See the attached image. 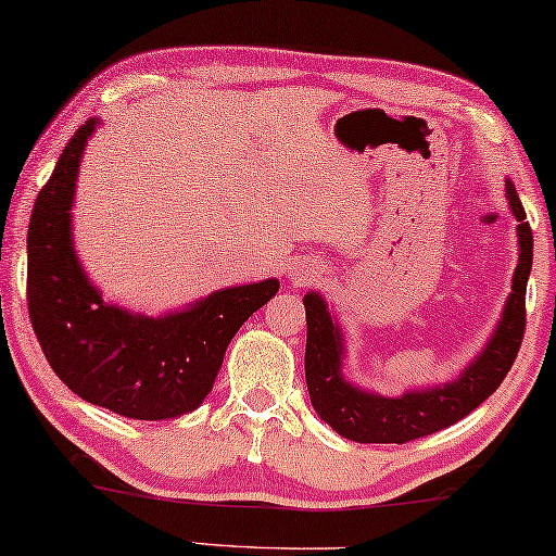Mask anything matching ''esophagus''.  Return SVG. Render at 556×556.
I'll return each instance as SVG.
<instances>
[{
    "instance_id": "1",
    "label": "esophagus",
    "mask_w": 556,
    "mask_h": 556,
    "mask_svg": "<svg viewBox=\"0 0 556 556\" xmlns=\"http://www.w3.org/2000/svg\"><path fill=\"white\" fill-rule=\"evenodd\" d=\"M318 276H320L318 270L307 266V268H301V270H298L295 276H293V280H295V283H311V280H315V278H318Z\"/></svg>"
}]
</instances>
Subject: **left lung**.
Segmentation results:
<instances>
[{"mask_svg":"<svg viewBox=\"0 0 556 556\" xmlns=\"http://www.w3.org/2000/svg\"><path fill=\"white\" fill-rule=\"evenodd\" d=\"M511 216L517 218L519 261L511 276V293L497 328L486 340L482 353L469 363L455 380L445 386L407 390L397 397L363 390L343 375L345 338L338 326L336 313L326 298L311 290L303 298L307 340H305V382L311 392L313 409L332 430L353 442H403L425 438L455 425L465 415L480 407L502 386L515 363L517 350L525 338V295L532 270L534 238L527 224L522 201L515 184H505Z\"/></svg>","mask_w":556,"mask_h":556,"instance_id":"left-lung-1","label":"left lung"}]
</instances>
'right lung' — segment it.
<instances>
[{
    "label": "right lung",
    "mask_w": 556,
    "mask_h": 556,
    "mask_svg": "<svg viewBox=\"0 0 556 556\" xmlns=\"http://www.w3.org/2000/svg\"><path fill=\"white\" fill-rule=\"evenodd\" d=\"M101 118H89L34 201L27 233V303L47 361L66 388L131 420H174L216 382L238 328L278 293V278L213 290L181 311L131 313L106 303L74 249L79 164Z\"/></svg>",
    "instance_id": "1"
}]
</instances>
